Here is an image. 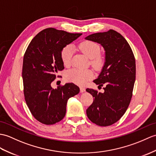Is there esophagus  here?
I'll list each match as a JSON object with an SVG mask.
<instances>
[{
    "mask_svg": "<svg viewBox=\"0 0 156 156\" xmlns=\"http://www.w3.org/2000/svg\"><path fill=\"white\" fill-rule=\"evenodd\" d=\"M80 92H84L85 91H86V88H84V87H80Z\"/></svg>",
    "mask_w": 156,
    "mask_h": 156,
    "instance_id": "obj_1",
    "label": "esophagus"
}]
</instances>
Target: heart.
<instances>
[{
    "mask_svg": "<svg viewBox=\"0 0 156 156\" xmlns=\"http://www.w3.org/2000/svg\"><path fill=\"white\" fill-rule=\"evenodd\" d=\"M82 52L90 59H92L91 62L94 66L98 68L102 66L103 59L100 54V47L96 43L91 41H84L79 46ZM73 46L67 45L62 50L61 58L63 64L65 66H69L71 63L72 54H73ZM93 73L91 70H82L79 68H73L66 73L67 80L74 82L78 85H83L91 79Z\"/></svg>",
    "mask_w": 156,
    "mask_h": 156,
    "instance_id": "obj_1",
    "label": "heart"
}]
</instances>
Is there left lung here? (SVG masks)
<instances>
[{
    "mask_svg": "<svg viewBox=\"0 0 156 156\" xmlns=\"http://www.w3.org/2000/svg\"><path fill=\"white\" fill-rule=\"evenodd\" d=\"M86 40L97 42L105 51V62L98 78L93 82L102 86L104 92L87 88L94 101L86 114L100 126H108L125 114L131 101L136 80V60L131 47L122 36L114 30L90 34Z\"/></svg>",
    "mask_w": 156,
    "mask_h": 156,
    "instance_id": "obj_1",
    "label": "left lung"
}]
</instances>
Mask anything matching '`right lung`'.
<instances>
[{"instance_id": "add662e5", "label": "right lung", "mask_w": 156, "mask_h": 156, "mask_svg": "<svg viewBox=\"0 0 156 156\" xmlns=\"http://www.w3.org/2000/svg\"><path fill=\"white\" fill-rule=\"evenodd\" d=\"M81 35L46 28L36 35L25 52L22 74L25 100L32 115L42 124L52 125L61 121L68 99L80 92L73 83L56 89L52 88L51 83L64 68L62 50Z\"/></svg>"}]
</instances>
